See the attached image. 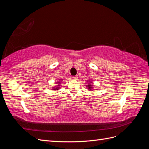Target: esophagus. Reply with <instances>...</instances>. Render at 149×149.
I'll return each mask as SVG.
<instances>
[{
	"label": "esophagus",
	"instance_id": "esophagus-1",
	"mask_svg": "<svg viewBox=\"0 0 149 149\" xmlns=\"http://www.w3.org/2000/svg\"><path fill=\"white\" fill-rule=\"evenodd\" d=\"M78 76H73V77H72V78H73V79H78Z\"/></svg>",
	"mask_w": 149,
	"mask_h": 149
}]
</instances>
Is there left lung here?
I'll return each instance as SVG.
<instances>
[{
	"label": "left lung",
	"mask_w": 149,
	"mask_h": 149,
	"mask_svg": "<svg viewBox=\"0 0 149 149\" xmlns=\"http://www.w3.org/2000/svg\"><path fill=\"white\" fill-rule=\"evenodd\" d=\"M88 82V85H86V88L89 90V91H92V90H93V85L91 84V83H93L92 81L91 80H88L87 81Z\"/></svg>",
	"instance_id": "1"
}]
</instances>
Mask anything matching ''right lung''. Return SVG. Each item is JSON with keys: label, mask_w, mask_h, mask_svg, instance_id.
<instances>
[{"label": "right lung", "mask_w": 149, "mask_h": 149, "mask_svg": "<svg viewBox=\"0 0 149 149\" xmlns=\"http://www.w3.org/2000/svg\"><path fill=\"white\" fill-rule=\"evenodd\" d=\"M63 81H62V79H60L59 81H58V83H56V84H58V85H56V86H55V88H53V90H58V89H60V87H61V83Z\"/></svg>", "instance_id": "add662e5"}]
</instances>
